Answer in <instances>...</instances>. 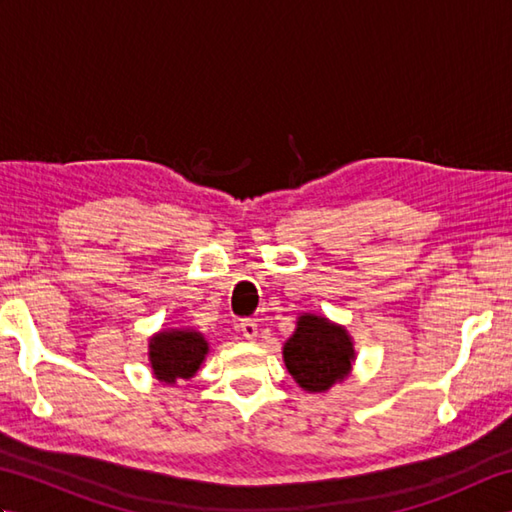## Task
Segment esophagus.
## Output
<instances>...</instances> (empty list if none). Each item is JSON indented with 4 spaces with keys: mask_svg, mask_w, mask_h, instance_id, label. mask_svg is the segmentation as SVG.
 <instances>
[{
    "mask_svg": "<svg viewBox=\"0 0 512 512\" xmlns=\"http://www.w3.org/2000/svg\"><path fill=\"white\" fill-rule=\"evenodd\" d=\"M239 328H242V334L246 336L248 341H255L257 339V323H255V319H244L242 323H239Z\"/></svg>",
    "mask_w": 512,
    "mask_h": 512,
    "instance_id": "1",
    "label": "esophagus"
}]
</instances>
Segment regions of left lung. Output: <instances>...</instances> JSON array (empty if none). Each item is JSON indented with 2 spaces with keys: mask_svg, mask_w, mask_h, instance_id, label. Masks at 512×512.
I'll return each instance as SVG.
<instances>
[{
  "mask_svg": "<svg viewBox=\"0 0 512 512\" xmlns=\"http://www.w3.org/2000/svg\"><path fill=\"white\" fill-rule=\"evenodd\" d=\"M354 343L343 325L319 314H301L297 330L284 343V363L295 383L321 394L352 372Z\"/></svg>",
  "mask_w": 512,
  "mask_h": 512,
  "instance_id": "8db88e82",
  "label": "left lung"
}]
</instances>
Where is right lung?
Here are the masks:
<instances>
[{
	"label": "right lung",
	"mask_w": 512,
	"mask_h": 512,
	"mask_svg": "<svg viewBox=\"0 0 512 512\" xmlns=\"http://www.w3.org/2000/svg\"><path fill=\"white\" fill-rule=\"evenodd\" d=\"M206 354H209V343L200 332L189 328L162 330L149 339L151 372L167 385L180 378H193Z\"/></svg>",
	"instance_id": "right-lung-1"
}]
</instances>
